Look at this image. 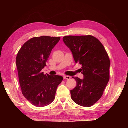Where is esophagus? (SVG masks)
<instances>
[{
	"label": "esophagus",
	"mask_w": 128,
	"mask_h": 128,
	"mask_svg": "<svg viewBox=\"0 0 128 128\" xmlns=\"http://www.w3.org/2000/svg\"><path fill=\"white\" fill-rule=\"evenodd\" d=\"M63 78H64V79H66V80H70L71 77L69 76H66V75H65L63 76Z\"/></svg>",
	"instance_id": "34e87169"
}]
</instances>
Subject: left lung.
I'll use <instances>...</instances> for the list:
<instances>
[{
    "mask_svg": "<svg viewBox=\"0 0 128 128\" xmlns=\"http://www.w3.org/2000/svg\"><path fill=\"white\" fill-rule=\"evenodd\" d=\"M76 63L81 65V80L72 77L76 86L70 90L72 100L83 107L92 106L102 96L110 79V60L102 43L95 36H68L62 38Z\"/></svg>",
    "mask_w": 128,
    "mask_h": 128,
    "instance_id": "8db88e82",
    "label": "left lung"
}]
</instances>
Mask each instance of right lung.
<instances>
[{
    "label": "right lung",
    "mask_w": 128,
    "mask_h": 128,
    "mask_svg": "<svg viewBox=\"0 0 128 128\" xmlns=\"http://www.w3.org/2000/svg\"><path fill=\"white\" fill-rule=\"evenodd\" d=\"M60 37L41 36L26 41L17 53L16 65L19 83L25 98L36 107H44L54 101L62 76L44 74L50 55Z\"/></svg>",
    "instance_id": "right-lung-1"
}]
</instances>
